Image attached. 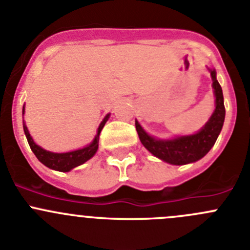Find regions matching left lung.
Instances as JSON below:
<instances>
[{"instance_id":"obj_1","label":"left lung","mask_w":250,"mask_h":250,"mask_svg":"<svg viewBox=\"0 0 250 250\" xmlns=\"http://www.w3.org/2000/svg\"><path fill=\"white\" fill-rule=\"evenodd\" d=\"M212 86L216 96V109L208 122L199 133L192 136H184L171 141H158L151 138L143 130L136 121V128L142 144L159 159L172 165H184L193 163L204 158L209 149L214 146L217 137L222 129L225 122L226 109L223 104L222 87L216 79V71L211 70Z\"/></svg>"}]
</instances>
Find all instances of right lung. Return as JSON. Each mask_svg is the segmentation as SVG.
<instances>
[{"instance_id":"obj_1","label":"right lung","mask_w":250,"mask_h":250,"mask_svg":"<svg viewBox=\"0 0 250 250\" xmlns=\"http://www.w3.org/2000/svg\"><path fill=\"white\" fill-rule=\"evenodd\" d=\"M23 113H24V107H23ZM109 117V114H107L104 120L102 121L101 125H100L99 130H97V134L93 139L92 143L90 146H85L83 149H79V150H74V151H69V153H50V151L44 150L43 148H41L39 146H37L36 143L33 142L32 137H30L29 132H28L27 127L25 125H23V128H24V133L25 137H27V141L29 143L30 149L34 153L38 160L41 163H43L45 167H50L53 170H58V171H70L74 167H79V165L83 164L85 162H87L88 159L95 155V153L99 149V137L100 133H101L102 128H104V123H106L107 118Z\"/></svg>"}]
</instances>
